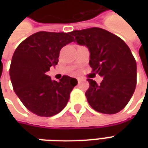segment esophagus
Instances as JSON below:
<instances>
[{"mask_svg":"<svg viewBox=\"0 0 148 148\" xmlns=\"http://www.w3.org/2000/svg\"><path fill=\"white\" fill-rule=\"evenodd\" d=\"M77 82H80V81H81V78H80V77H77Z\"/></svg>","mask_w":148,"mask_h":148,"instance_id":"1","label":"esophagus"}]
</instances>
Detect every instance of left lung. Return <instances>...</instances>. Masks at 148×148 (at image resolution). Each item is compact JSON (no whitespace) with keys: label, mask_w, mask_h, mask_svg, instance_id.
I'll return each instance as SVG.
<instances>
[{"label":"left lung","mask_w":148,"mask_h":148,"mask_svg":"<svg viewBox=\"0 0 148 148\" xmlns=\"http://www.w3.org/2000/svg\"><path fill=\"white\" fill-rule=\"evenodd\" d=\"M71 34L90 52L92 71L103 77L97 84L88 78L86 97L94 110L115 114L127 106L136 86V62L123 39L100 27L75 30Z\"/></svg>","instance_id":"left-lung-1"}]
</instances>
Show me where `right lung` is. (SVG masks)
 Instances as JSON below:
<instances>
[{
	"instance_id": "1",
	"label": "right lung",
	"mask_w": 148,
	"mask_h": 148,
	"mask_svg": "<svg viewBox=\"0 0 148 148\" xmlns=\"http://www.w3.org/2000/svg\"><path fill=\"white\" fill-rule=\"evenodd\" d=\"M71 32H39L24 39L15 51L9 75L15 93L29 111L52 116L64 109L77 79L63 75L59 82L45 74L57 65L61 49L74 41Z\"/></svg>"
}]
</instances>
